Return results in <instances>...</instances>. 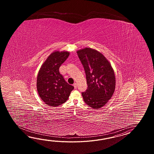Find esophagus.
<instances>
[{"mask_svg":"<svg viewBox=\"0 0 154 154\" xmlns=\"http://www.w3.org/2000/svg\"><path fill=\"white\" fill-rule=\"evenodd\" d=\"M74 88H77V84L76 83H74Z\"/></svg>","mask_w":154,"mask_h":154,"instance_id":"esophagus-1","label":"esophagus"}]
</instances>
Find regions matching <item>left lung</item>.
Wrapping results in <instances>:
<instances>
[{"label":"left lung","mask_w":154,"mask_h":154,"mask_svg":"<svg viewBox=\"0 0 154 154\" xmlns=\"http://www.w3.org/2000/svg\"><path fill=\"white\" fill-rule=\"evenodd\" d=\"M85 70L88 89L82 92L87 105L94 109L102 107L110 100L116 87L115 72L101 53L91 48L77 52Z\"/></svg>","instance_id":"left-lung-1"}]
</instances>
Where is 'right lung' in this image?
I'll return each instance as SVG.
<instances>
[{
	"instance_id": "right-lung-1",
	"label": "right lung",
	"mask_w": 154,
	"mask_h": 154,
	"mask_svg": "<svg viewBox=\"0 0 154 154\" xmlns=\"http://www.w3.org/2000/svg\"><path fill=\"white\" fill-rule=\"evenodd\" d=\"M69 52L54 51L43 63L37 78V89L46 105L57 107L66 101L74 86L69 85L60 74V66L68 58Z\"/></svg>"
}]
</instances>
